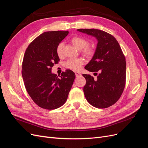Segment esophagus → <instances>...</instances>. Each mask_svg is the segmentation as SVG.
I'll use <instances>...</instances> for the list:
<instances>
[{"label": "esophagus", "mask_w": 148, "mask_h": 148, "mask_svg": "<svg viewBox=\"0 0 148 148\" xmlns=\"http://www.w3.org/2000/svg\"><path fill=\"white\" fill-rule=\"evenodd\" d=\"M75 75H76V77L78 78V77H80V76H81V73L78 72V71H76V72H75Z\"/></svg>", "instance_id": "esophagus-1"}]
</instances>
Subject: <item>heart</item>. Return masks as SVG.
Masks as SVG:
<instances>
[{
  "mask_svg": "<svg viewBox=\"0 0 148 148\" xmlns=\"http://www.w3.org/2000/svg\"><path fill=\"white\" fill-rule=\"evenodd\" d=\"M71 42L74 45V46L78 50H81L82 52L86 57H91L94 54V49L92 47L87 46L88 42L87 40L79 36H75L71 38ZM63 46L64 43L60 42L58 44L56 48L57 54L59 57H61L63 55ZM84 64L83 59L81 58L78 59H71L66 62L65 66L66 68L69 69L74 71L79 70L82 68V66Z\"/></svg>",
  "mask_w": 148,
  "mask_h": 148,
  "instance_id": "obj_1",
  "label": "heart"
}]
</instances>
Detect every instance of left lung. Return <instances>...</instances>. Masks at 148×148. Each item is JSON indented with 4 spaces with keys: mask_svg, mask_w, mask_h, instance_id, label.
I'll return each instance as SVG.
<instances>
[{
    "mask_svg": "<svg viewBox=\"0 0 148 148\" xmlns=\"http://www.w3.org/2000/svg\"><path fill=\"white\" fill-rule=\"evenodd\" d=\"M77 31L92 36L97 41L92 59L84 69L99 74L96 79L89 75L83 74L86 80L83 88L85 97L94 107L107 108L114 104L123 91L126 79L125 57L112 35L97 29Z\"/></svg>",
    "mask_w": 148,
    "mask_h": 148,
    "instance_id": "8db88e82",
    "label": "left lung"
}]
</instances>
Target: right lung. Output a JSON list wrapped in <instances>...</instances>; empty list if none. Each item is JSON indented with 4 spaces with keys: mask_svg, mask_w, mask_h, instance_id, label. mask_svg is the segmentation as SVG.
I'll return each mask as SVG.
<instances>
[{
    "mask_svg": "<svg viewBox=\"0 0 148 148\" xmlns=\"http://www.w3.org/2000/svg\"><path fill=\"white\" fill-rule=\"evenodd\" d=\"M68 31H47L40 34L26 49L22 64V77L31 99L41 108L52 110L63 106L72 86L75 74L66 70L59 78L52 73L60 60L56 48Z\"/></svg>",
    "mask_w": 148,
    "mask_h": 148,
    "instance_id": "1",
    "label": "right lung"
}]
</instances>
